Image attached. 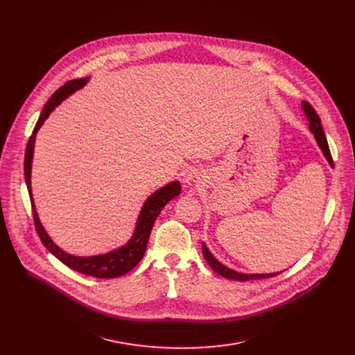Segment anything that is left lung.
<instances>
[{"mask_svg":"<svg viewBox=\"0 0 355 355\" xmlns=\"http://www.w3.org/2000/svg\"><path fill=\"white\" fill-rule=\"evenodd\" d=\"M302 110L303 112H305L308 121H309V129L311 132L313 133L319 147L322 148L323 151V156L326 157V160L329 162V164L331 167H334V163H333V159H331V155H330V148H329V144H327V139H326V135L323 132V128H322V122H320V118L319 115L316 114V111L311 107L309 103H306V101H303L302 103ZM202 254H204L207 263L209 264V267L216 272L219 274L220 277H225L227 279H236V281H252V279H264V278H271V277H275L278 275L279 272H271V274H243V272H237L232 268H227L226 266H223L220 261H218L214 256L212 252L208 250L207 244L202 243ZM282 272V271H281Z\"/></svg>","mask_w":355,"mask_h":355,"instance_id":"left-lung-1","label":"left lung"}]
</instances>
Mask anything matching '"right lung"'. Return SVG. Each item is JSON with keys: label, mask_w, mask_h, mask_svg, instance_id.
<instances>
[{"label": "right lung", "mask_w": 355, "mask_h": 355, "mask_svg": "<svg viewBox=\"0 0 355 355\" xmlns=\"http://www.w3.org/2000/svg\"><path fill=\"white\" fill-rule=\"evenodd\" d=\"M88 77L85 78H78V80H71L67 81L63 87H60L43 107L40 116L36 122V126L32 132V136L29 137L26 151H25V163H24V170H25V182L28 187L29 198H31V204H32V212H33V220H35V227L36 232L43 243V245L52 252L55 257H58L63 264L70 267L71 270L95 277V278H116L121 275H125L129 272L132 268L137 266V263L143 259L144 252H146V245L148 241V236L151 229H153V225L160 215L162 209L168 204L171 199L178 196L181 193V184L178 181H173L160 189H157L155 193H151L141 207L140 215L136 222V227L133 232V236L130 240L123 244L122 247L112 250L107 254H98V256H91V257H78L73 256L62 250L58 244L53 243V240L50 239V236L46 233L43 225L39 220L36 208H35V202H33V195H32V185H31V173H32V159H33V150H35V139L36 133L43 125V122L47 119V116L52 114V111L60 105L63 101L74 94L77 89L83 88L88 83Z\"/></svg>", "instance_id": "add662e5"}]
</instances>
